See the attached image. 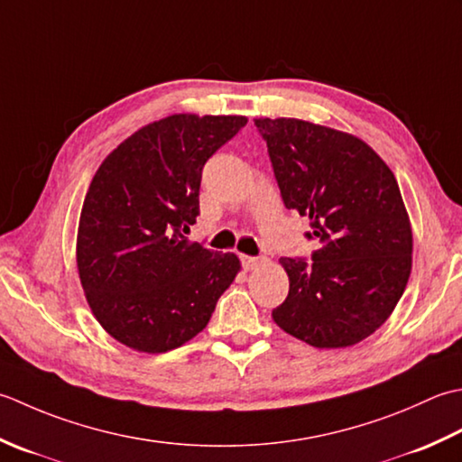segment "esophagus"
<instances>
[{"label":"esophagus","mask_w":462,"mask_h":462,"mask_svg":"<svg viewBox=\"0 0 462 462\" xmlns=\"http://www.w3.org/2000/svg\"><path fill=\"white\" fill-rule=\"evenodd\" d=\"M241 261H243V267L247 269V271H253V269H257V267L261 265V259H259V257L243 255V257H241Z\"/></svg>","instance_id":"esophagus-1"}]
</instances>
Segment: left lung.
I'll use <instances>...</instances> for the list:
<instances>
[{
    "mask_svg": "<svg viewBox=\"0 0 462 462\" xmlns=\"http://www.w3.org/2000/svg\"><path fill=\"white\" fill-rule=\"evenodd\" d=\"M281 197L309 217L313 261L281 257L289 295L273 321L317 349L373 335L397 307L412 269V229L397 179L345 131L295 117H259Z\"/></svg>",
    "mask_w": 462,
    "mask_h": 462,
    "instance_id": "1",
    "label": "left lung"
}]
</instances>
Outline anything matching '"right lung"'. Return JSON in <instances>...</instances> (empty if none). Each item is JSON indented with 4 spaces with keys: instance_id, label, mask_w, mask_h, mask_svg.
I'll return each instance as SVG.
<instances>
[{
    "instance_id": "add662e5",
    "label": "right lung",
    "mask_w": 462,
    "mask_h": 462,
    "mask_svg": "<svg viewBox=\"0 0 462 462\" xmlns=\"http://www.w3.org/2000/svg\"><path fill=\"white\" fill-rule=\"evenodd\" d=\"M245 116L153 121L113 149L91 179L78 229V271L93 317L121 345L167 353L211 319L237 273L235 253L191 243L203 165Z\"/></svg>"
}]
</instances>
